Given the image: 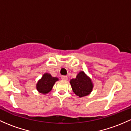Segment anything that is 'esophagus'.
Masks as SVG:
<instances>
[{"label": "esophagus", "instance_id": "1", "mask_svg": "<svg viewBox=\"0 0 131 131\" xmlns=\"http://www.w3.org/2000/svg\"><path fill=\"white\" fill-rule=\"evenodd\" d=\"M61 78L62 80H64V81H67L68 80V77L67 76H61Z\"/></svg>", "mask_w": 131, "mask_h": 131}]
</instances>
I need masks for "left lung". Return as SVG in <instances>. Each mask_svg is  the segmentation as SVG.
I'll use <instances>...</instances> for the list:
<instances>
[{
    "instance_id": "obj_1",
    "label": "left lung",
    "mask_w": 131,
    "mask_h": 131,
    "mask_svg": "<svg viewBox=\"0 0 131 131\" xmlns=\"http://www.w3.org/2000/svg\"><path fill=\"white\" fill-rule=\"evenodd\" d=\"M70 84L73 92L79 97L88 95L93 87L91 79L83 71L79 73L75 79L70 80Z\"/></svg>"
}]
</instances>
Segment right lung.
Returning a JSON list of instances; mask_svg holds the SVG:
<instances>
[{"instance_id": "right-lung-1", "label": "right lung", "mask_w": 131, "mask_h": 131, "mask_svg": "<svg viewBox=\"0 0 131 131\" xmlns=\"http://www.w3.org/2000/svg\"><path fill=\"white\" fill-rule=\"evenodd\" d=\"M58 80L57 78L52 77L48 73H45L37 83V90L42 94L49 93L53 86L54 83Z\"/></svg>"}]
</instances>
